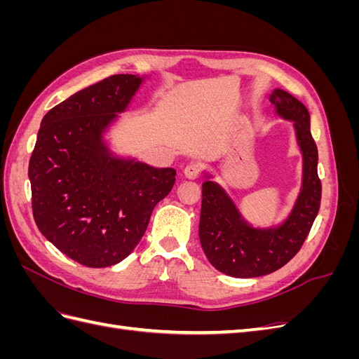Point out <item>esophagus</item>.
Segmentation results:
<instances>
[{"instance_id":"34e87169","label":"esophagus","mask_w":359,"mask_h":359,"mask_svg":"<svg viewBox=\"0 0 359 359\" xmlns=\"http://www.w3.org/2000/svg\"><path fill=\"white\" fill-rule=\"evenodd\" d=\"M201 172H202L201 166L194 165V163H190V165L184 168V175H186V178L189 180H196L201 175Z\"/></svg>"}]
</instances>
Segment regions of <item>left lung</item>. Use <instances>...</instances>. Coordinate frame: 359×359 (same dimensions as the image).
<instances>
[{
	"instance_id": "8db88e82",
	"label": "left lung",
	"mask_w": 359,
	"mask_h": 359,
	"mask_svg": "<svg viewBox=\"0 0 359 359\" xmlns=\"http://www.w3.org/2000/svg\"><path fill=\"white\" fill-rule=\"evenodd\" d=\"M278 116L295 123L302 151V189L289 219L274 229L250 227L224 190L212 181L202 184L199 238L211 265L231 277L252 278L274 273L295 256L319 212L322 184L318 175V147L310 132V114L283 90L271 94Z\"/></svg>"
}]
</instances>
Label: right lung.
<instances>
[{
    "label": "right lung",
    "mask_w": 359,
    "mask_h": 359,
    "mask_svg": "<svg viewBox=\"0 0 359 359\" xmlns=\"http://www.w3.org/2000/svg\"><path fill=\"white\" fill-rule=\"evenodd\" d=\"M140 82L135 74H114L52 107L29 158L37 227L85 266H111L132 253L175 182V169L115 158L102 142Z\"/></svg>",
    "instance_id": "obj_1"
}]
</instances>
